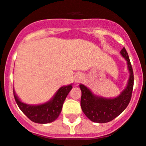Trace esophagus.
<instances>
[{
  "instance_id": "1",
  "label": "esophagus",
  "mask_w": 146,
  "mask_h": 146,
  "mask_svg": "<svg viewBox=\"0 0 146 146\" xmlns=\"http://www.w3.org/2000/svg\"><path fill=\"white\" fill-rule=\"evenodd\" d=\"M82 80V76L80 74H76L75 77H74V82H75L76 83H78V82H80L81 80Z\"/></svg>"
}]
</instances>
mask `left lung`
Returning a JSON list of instances; mask_svg holds the SVG:
<instances>
[{
	"label": "left lung",
	"instance_id": "8db88e82",
	"mask_svg": "<svg viewBox=\"0 0 146 146\" xmlns=\"http://www.w3.org/2000/svg\"><path fill=\"white\" fill-rule=\"evenodd\" d=\"M121 54L127 61L130 75L127 86L119 96L113 99L99 97L84 85H80L82 91L81 108L86 116L93 122L102 123L112 121L126 109L131 100L134 86L133 70L125 47L121 50Z\"/></svg>",
	"mask_w": 146,
	"mask_h": 146
}]
</instances>
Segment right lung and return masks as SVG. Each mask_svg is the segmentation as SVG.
<instances>
[{"label":"right lung","instance_id":"1","mask_svg":"<svg viewBox=\"0 0 146 146\" xmlns=\"http://www.w3.org/2000/svg\"><path fill=\"white\" fill-rule=\"evenodd\" d=\"M72 88V84L60 88L51 100L39 105H30L22 102L14 90L13 92L18 107L31 121L38 123H49L59 116L64 101Z\"/></svg>","mask_w":146,"mask_h":146}]
</instances>
